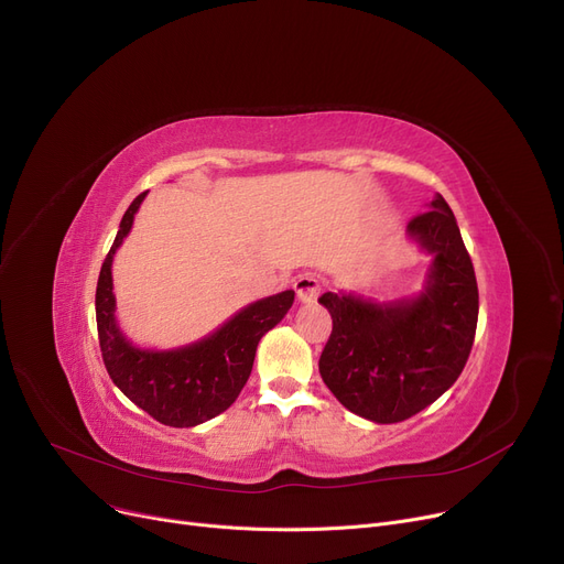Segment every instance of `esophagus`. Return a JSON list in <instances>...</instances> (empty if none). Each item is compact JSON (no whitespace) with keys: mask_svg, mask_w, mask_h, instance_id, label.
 <instances>
[{"mask_svg":"<svg viewBox=\"0 0 564 564\" xmlns=\"http://www.w3.org/2000/svg\"><path fill=\"white\" fill-rule=\"evenodd\" d=\"M294 290H297L300 302L311 304L319 292V281L315 274H302V276H297V281H294Z\"/></svg>","mask_w":564,"mask_h":564,"instance_id":"34e87169","label":"esophagus"}]
</instances>
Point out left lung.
<instances>
[{
	"mask_svg": "<svg viewBox=\"0 0 564 564\" xmlns=\"http://www.w3.org/2000/svg\"><path fill=\"white\" fill-rule=\"evenodd\" d=\"M409 235L434 256L416 300L375 304L324 292L334 329L319 375L343 406L375 423H400L430 406L462 375L478 327V281L455 215L441 194Z\"/></svg>",
	"mask_w": 564,
	"mask_h": 564,
	"instance_id": "left-lung-1",
	"label": "left lung"
}]
</instances>
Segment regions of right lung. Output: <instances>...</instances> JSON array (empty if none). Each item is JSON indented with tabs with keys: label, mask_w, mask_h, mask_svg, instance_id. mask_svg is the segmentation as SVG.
Instances as JSON below:
<instances>
[{
	"label": "right lung",
	"mask_w": 564,
	"mask_h": 564,
	"mask_svg": "<svg viewBox=\"0 0 564 564\" xmlns=\"http://www.w3.org/2000/svg\"><path fill=\"white\" fill-rule=\"evenodd\" d=\"M143 198L145 192L126 210L98 276L96 319L100 351L111 381L148 416L169 427H194L219 416L240 395L251 375L260 338L285 317L294 292L285 290L249 304L213 336L194 345L169 351L134 347L113 317L111 262L130 232Z\"/></svg>",
	"instance_id": "1"
}]
</instances>
